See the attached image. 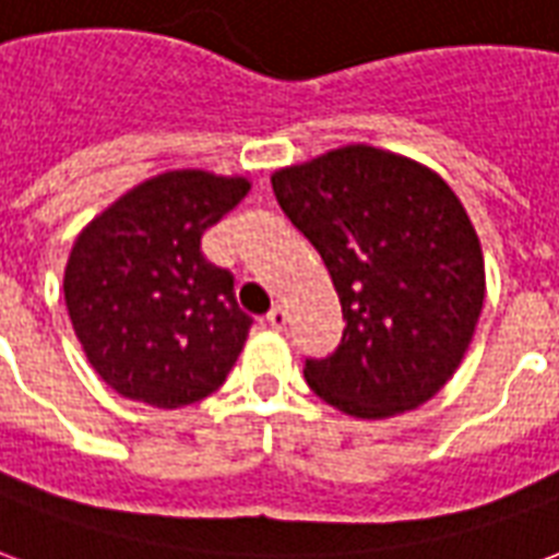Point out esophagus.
I'll list each match as a JSON object with an SVG mask.
<instances>
[{
  "label": "esophagus",
  "mask_w": 559,
  "mask_h": 559,
  "mask_svg": "<svg viewBox=\"0 0 559 559\" xmlns=\"http://www.w3.org/2000/svg\"><path fill=\"white\" fill-rule=\"evenodd\" d=\"M266 322H270V325L275 328V331H281V328L287 325V310H284V308H272L270 313H266Z\"/></svg>",
  "instance_id": "34e87169"
}]
</instances>
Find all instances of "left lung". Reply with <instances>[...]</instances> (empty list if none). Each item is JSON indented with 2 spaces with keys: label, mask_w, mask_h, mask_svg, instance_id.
<instances>
[{
  "label": "left lung",
  "mask_w": 559,
  "mask_h": 559,
  "mask_svg": "<svg viewBox=\"0 0 559 559\" xmlns=\"http://www.w3.org/2000/svg\"><path fill=\"white\" fill-rule=\"evenodd\" d=\"M289 223L325 261L346 331L308 360V386L355 419H390L440 393L475 336L487 275L457 193L386 148H331L272 173Z\"/></svg>",
  "instance_id": "1"
}]
</instances>
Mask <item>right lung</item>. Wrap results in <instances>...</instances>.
I'll return each mask as SVG.
<instances>
[{
	"label": "right lung",
	"instance_id": "right-lung-1",
	"mask_svg": "<svg viewBox=\"0 0 559 559\" xmlns=\"http://www.w3.org/2000/svg\"><path fill=\"white\" fill-rule=\"evenodd\" d=\"M249 178L169 169L84 225L63 270L72 331L99 378L131 402L176 411L219 390L251 317L234 278L204 261L202 234Z\"/></svg>",
	"mask_w": 559,
	"mask_h": 559
}]
</instances>
